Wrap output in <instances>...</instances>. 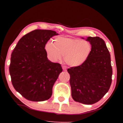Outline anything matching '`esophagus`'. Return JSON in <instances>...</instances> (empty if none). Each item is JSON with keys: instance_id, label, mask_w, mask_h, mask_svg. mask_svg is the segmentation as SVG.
<instances>
[{"instance_id": "esophagus-1", "label": "esophagus", "mask_w": 123, "mask_h": 123, "mask_svg": "<svg viewBox=\"0 0 123 123\" xmlns=\"http://www.w3.org/2000/svg\"><path fill=\"white\" fill-rule=\"evenodd\" d=\"M62 69H63V70H64V71H66L67 69V67L66 66H62Z\"/></svg>"}]
</instances>
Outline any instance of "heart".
Returning a JSON list of instances; mask_svg holds the SVG:
<instances>
[{"label": "heart", "mask_w": 123, "mask_h": 123, "mask_svg": "<svg viewBox=\"0 0 123 123\" xmlns=\"http://www.w3.org/2000/svg\"><path fill=\"white\" fill-rule=\"evenodd\" d=\"M47 55L51 61H60L64 56L68 65L78 67L82 65L90 56L92 47L89 41L80 39L58 37L54 43L48 42L45 47Z\"/></svg>", "instance_id": "b5f03b06"}]
</instances>
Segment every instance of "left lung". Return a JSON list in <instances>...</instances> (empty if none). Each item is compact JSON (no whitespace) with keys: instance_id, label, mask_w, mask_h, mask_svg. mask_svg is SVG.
I'll list each match as a JSON object with an SVG mask.
<instances>
[{"instance_id":"obj_1","label":"left lung","mask_w":123,"mask_h":123,"mask_svg":"<svg viewBox=\"0 0 123 123\" xmlns=\"http://www.w3.org/2000/svg\"><path fill=\"white\" fill-rule=\"evenodd\" d=\"M92 50L82 65L67 69L70 74L72 96L75 101L91 105L109 91L112 83L111 56L105 41L99 37H88Z\"/></svg>"}]
</instances>
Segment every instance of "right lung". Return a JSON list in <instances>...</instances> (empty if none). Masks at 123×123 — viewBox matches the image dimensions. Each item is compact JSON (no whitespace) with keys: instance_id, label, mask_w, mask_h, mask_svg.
<instances>
[{"instance_id":"1","label":"right lung","mask_w":123,"mask_h":123,"mask_svg":"<svg viewBox=\"0 0 123 123\" xmlns=\"http://www.w3.org/2000/svg\"><path fill=\"white\" fill-rule=\"evenodd\" d=\"M56 32L35 30L23 36L11 54L9 72L14 89L32 101L49 99L53 87L62 72L61 65L48 60L44 49Z\"/></svg>"}]
</instances>
